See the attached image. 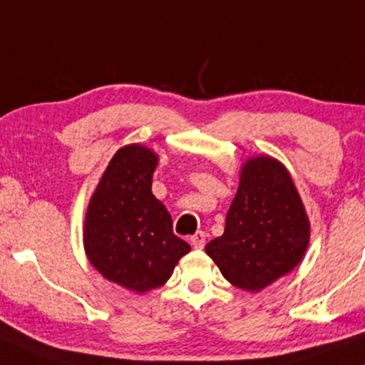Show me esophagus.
<instances>
[{
    "label": "esophagus",
    "instance_id": "esophagus-1",
    "mask_svg": "<svg viewBox=\"0 0 365 365\" xmlns=\"http://www.w3.org/2000/svg\"><path fill=\"white\" fill-rule=\"evenodd\" d=\"M192 241V247L197 250H202L205 247V232L204 231H197L194 236L190 238Z\"/></svg>",
    "mask_w": 365,
    "mask_h": 365
}]
</instances>
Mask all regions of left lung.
I'll return each instance as SVG.
<instances>
[{"label":"left lung","mask_w":365,"mask_h":365,"mask_svg":"<svg viewBox=\"0 0 365 365\" xmlns=\"http://www.w3.org/2000/svg\"><path fill=\"white\" fill-rule=\"evenodd\" d=\"M308 243V216L291 175L279 161L257 156L241 171L225 235L205 252L226 280L255 292L291 272Z\"/></svg>","instance_id":"obj_1"}]
</instances>
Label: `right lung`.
I'll list each match as a JSON object with an SVG mask.
<instances>
[{"instance_id":"1","label":"right lung","mask_w":365,"mask_h":365,"mask_svg":"<svg viewBox=\"0 0 365 365\" xmlns=\"http://www.w3.org/2000/svg\"><path fill=\"white\" fill-rule=\"evenodd\" d=\"M158 156L130 144L113 155L85 219V250L105 279L135 292L160 287L190 247L175 236L171 216L153 195Z\"/></svg>"}]
</instances>
